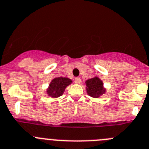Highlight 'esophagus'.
<instances>
[{"mask_svg":"<svg viewBox=\"0 0 149 149\" xmlns=\"http://www.w3.org/2000/svg\"><path fill=\"white\" fill-rule=\"evenodd\" d=\"M74 83L77 84H80V83H81V79H80V77H76V78L74 79Z\"/></svg>","mask_w":149,"mask_h":149,"instance_id":"34e87169","label":"esophagus"}]
</instances>
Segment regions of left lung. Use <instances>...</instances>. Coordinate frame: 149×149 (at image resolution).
<instances>
[{
	"mask_svg": "<svg viewBox=\"0 0 149 149\" xmlns=\"http://www.w3.org/2000/svg\"><path fill=\"white\" fill-rule=\"evenodd\" d=\"M87 93L92 97L97 98L105 93V89L103 87V82L98 77L89 79L86 81Z\"/></svg>",
	"mask_w": 149,
	"mask_h": 149,
	"instance_id": "obj_1",
	"label": "left lung"
}]
</instances>
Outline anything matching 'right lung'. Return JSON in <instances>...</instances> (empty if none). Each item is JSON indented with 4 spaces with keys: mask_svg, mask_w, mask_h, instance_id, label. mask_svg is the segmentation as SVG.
<instances>
[{
    "mask_svg": "<svg viewBox=\"0 0 149 149\" xmlns=\"http://www.w3.org/2000/svg\"><path fill=\"white\" fill-rule=\"evenodd\" d=\"M71 83L72 80L67 77H57L53 79L47 89V94L52 97H58L63 95L65 88Z\"/></svg>",
    "mask_w": 149,
    "mask_h": 149,
    "instance_id": "right-lung-1",
    "label": "right lung"
}]
</instances>
